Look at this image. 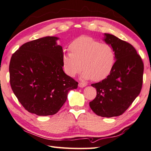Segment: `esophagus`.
<instances>
[{
    "mask_svg": "<svg viewBox=\"0 0 151 151\" xmlns=\"http://www.w3.org/2000/svg\"><path fill=\"white\" fill-rule=\"evenodd\" d=\"M79 87H80V88H83V87H85V86L86 85H86L85 83H82V82H79Z\"/></svg>",
    "mask_w": 151,
    "mask_h": 151,
    "instance_id": "esophagus-1",
    "label": "esophagus"
}]
</instances>
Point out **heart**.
<instances>
[{"label": "heart", "mask_w": 151, "mask_h": 151, "mask_svg": "<svg viewBox=\"0 0 151 151\" xmlns=\"http://www.w3.org/2000/svg\"><path fill=\"white\" fill-rule=\"evenodd\" d=\"M69 50L70 53L63 54V63L64 71L70 77H75L83 68V79L100 81L109 75L114 66L112 46L92 37H78L70 44Z\"/></svg>", "instance_id": "obj_1"}]
</instances>
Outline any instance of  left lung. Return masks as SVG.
Here are the masks:
<instances>
[{
	"label": "left lung",
	"mask_w": 151,
	"mask_h": 151,
	"mask_svg": "<svg viewBox=\"0 0 151 151\" xmlns=\"http://www.w3.org/2000/svg\"><path fill=\"white\" fill-rule=\"evenodd\" d=\"M105 36L104 41L112 46L116 61L106 79L91 85L96 89V96L89 106L97 115L113 117L123 114L139 94L144 65L130 44L110 34Z\"/></svg>",
	"instance_id": "1"
}]
</instances>
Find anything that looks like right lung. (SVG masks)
I'll list each match as a JSON object with an SVG mask.
<instances>
[{
    "label": "right lung",
    "instance_id": "right-lung-1",
    "mask_svg": "<svg viewBox=\"0 0 151 151\" xmlns=\"http://www.w3.org/2000/svg\"><path fill=\"white\" fill-rule=\"evenodd\" d=\"M46 36L23 44L12 55L9 72L12 91L23 107L39 116L53 115L78 83L64 72L63 50Z\"/></svg>",
    "mask_w": 151,
    "mask_h": 151
}]
</instances>
